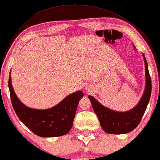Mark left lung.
<instances>
[{"mask_svg": "<svg viewBox=\"0 0 160 160\" xmlns=\"http://www.w3.org/2000/svg\"><path fill=\"white\" fill-rule=\"evenodd\" d=\"M143 57L145 63L146 88L140 102L133 109L125 112L113 111L103 107L93 96H88L101 126L107 133L124 134L132 131L138 125L144 114L152 93V80L147 59L143 54Z\"/></svg>", "mask_w": 160, "mask_h": 160, "instance_id": "obj_1", "label": "left lung"}]
</instances>
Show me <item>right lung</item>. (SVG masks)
Instances as JSON below:
<instances>
[{"label": "right lung", "mask_w": 160, "mask_h": 160, "mask_svg": "<svg viewBox=\"0 0 160 160\" xmlns=\"http://www.w3.org/2000/svg\"><path fill=\"white\" fill-rule=\"evenodd\" d=\"M12 78H8L11 100L13 109L20 120L33 133L48 138L64 136L71 130L76 110L82 91L67 96L55 107L47 109H35L26 107L20 102L13 91Z\"/></svg>", "instance_id": "1"}]
</instances>
